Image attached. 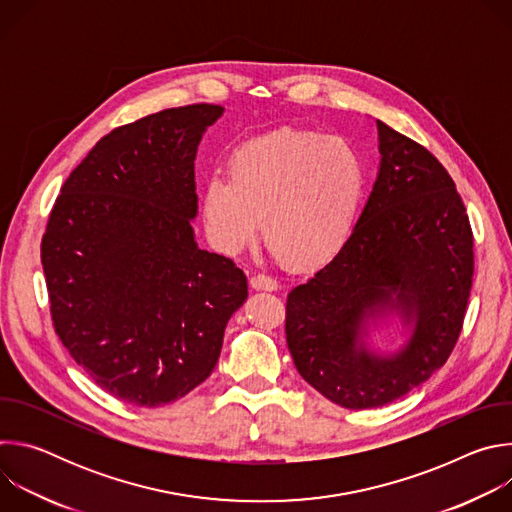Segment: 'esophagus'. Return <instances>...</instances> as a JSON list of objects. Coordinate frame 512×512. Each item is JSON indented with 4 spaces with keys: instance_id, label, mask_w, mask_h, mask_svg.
I'll return each mask as SVG.
<instances>
[{
    "instance_id": "1",
    "label": "esophagus",
    "mask_w": 512,
    "mask_h": 512,
    "mask_svg": "<svg viewBox=\"0 0 512 512\" xmlns=\"http://www.w3.org/2000/svg\"><path fill=\"white\" fill-rule=\"evenodd\" d=\"M249 283H251V287L253 289H263V291H275L279 285H277V281L273 279V277H269V275H265V273H257V275H253L251 279H249Z\"/></svg>"
}]
</instances>
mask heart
Here are the masks:
<instances>
[{
  "mask_svg": "<svg viewBox=\"0 0 512 512\" xmlns=\"http://www.w3.org/2000/svg\"><path fill=\"white\" fill-rule=\"evenodd\" d=\"M367 182V162L350 141L283 127L237 148L229 180H208L202 218L212 243L229 255L255 241L261 218L263 239L281 263L316 269L348 245Z\"/></svg>",
  "mask_w": 512,
  "mask_h": 512,
  "instance_id": "1",
  "label": "heart"
}]
</instances>
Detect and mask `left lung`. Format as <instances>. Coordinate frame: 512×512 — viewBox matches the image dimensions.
Masks as SVG:
<instances>
[{"mask_svg": "<svg viewBox=\"0 0 512 512\" xmlns=\"http://www.w3.org/2000/svg\"><path fill=\"white\" fill-rule=\"evenodd\" d=\"M377 129L381 166L348 245L285 306L298 373L346 409L393 403L444 367L474 275V237L452 176L417 141L379 119ZM389 313L410 336L379 355L366 336Z\"/></svg>", "mask_w": 512, "mask_h": 512, "instance_id": "left-lung-1", "label": "left lung"}]
</instances>
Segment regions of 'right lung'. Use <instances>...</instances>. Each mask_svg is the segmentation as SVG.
<instances>
[{
    "label": "right lung",
    "mask_w": 512,
    "mask_h": 512,
    "mask_svg": "<svg viewBox=\"0 0 512 512\" xmlns=\"http://www.w3.org/2000/svg\"><path fill=\"white\" fill-rule=\"evenodd\" d=\"M221 105L164 109L101 137L70 172L42 237L52 324L109 395L160 407L216 367L247 277L198 249L194 160Z\"/></svg>",
    "instance_id": "add662e5"
}]
</instances>
